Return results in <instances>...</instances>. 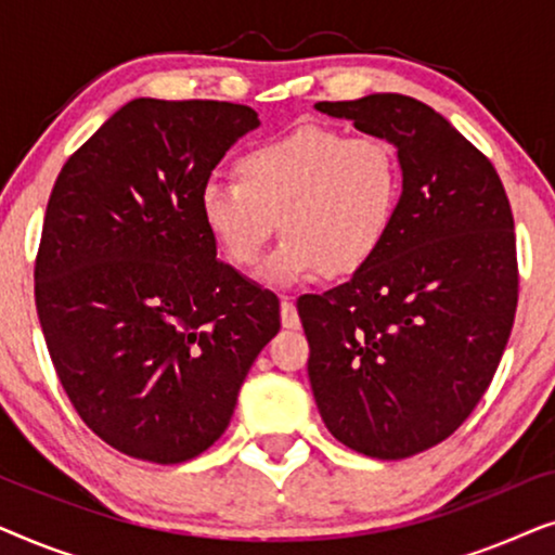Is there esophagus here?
I'll use <instances>...</instances> for the list:
<instances>
[{
  "mask_svg": "<svg viewBox=\"0 0 555 555\" xmlns=\"http://www.w3.org/2000/svg\"><path fill=\"white\" fill-rule=\"evenodd\" d=\"M280 321H283V328H287V331L300 328L298 310H295V302L291 295H283V300H280Z\"/></svg>",
  "mask_w": 555,
  "mask_h": 555,
  "instance_id": "obj_1",
  "label": "esophagus"
}]
</instances>
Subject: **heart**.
<instances>
[{
	"label": "heart",
	"instance_id": "heart-1",
	"mask_svg": "<svg viewBox=\"0 0 555 555\" xmlns=\"http://www.w3.org/2000/svg\"><path fill=\"white\" fill-rule=\"evenodd\" d=\"M237 181H209L202 222L234 268H255L278 230L283 245L264 280L291 285L321 270L348 278L366 268L397 219L404 173L397 149L378 135L300 126L247 149Z\"/></svg>",
	"mask_w": 555,
	"mask_h": 555
}]
</instances>
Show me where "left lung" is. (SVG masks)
Here are the masks:
<instances>
[{
	"instance_id": "left-lung-1",
	"label": "left lung",
	"mask_w": 555,
	"mask_h": 555,
	"mask_svg": "<svg viewBox=\"0 0 555 555\" xmlns=\"http://www.w3.org/2000/svg\"><path fill=\"white\" fill-rule=\"evenodd\" d=\"M315 108L397 146L404 189L374 260L298 298L310 386L338 442L404 460L473 414L503 359L518 308L511 202L490 158L416 98Z\"/></svg>"
}]
</instances>
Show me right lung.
Masks as SVG:
<instances>
[{
	"label": "right lung",
	"mask_w": 555,
	"mask_h": 555,
	"mask_svg": "<svg viewBox=\"0 0 555 555\" xmlns=\"http://www.w3.org/2000/svg\"><path fill=\"white\" fill-rule=\"evenodd\" d=\"M260 126L249 105L135 98L67 158L35 260V302L80 420L128 457L177 465L222 437L275 293L217 260L199 194Z\"/></svg>",
	"instance_id": "obj_1"
}]
</instances>
